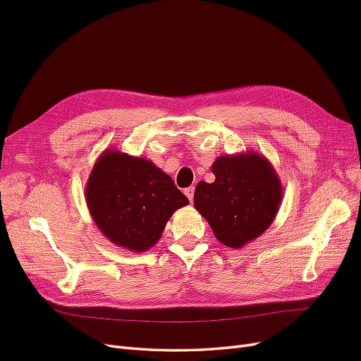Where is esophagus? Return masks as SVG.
<instances>
[{
	"instance_id": "1",
	"label": "esophagus",
	"mask_w": 361,
	"mask_h": 361,
	"mask_svg": "<svg viewBox=\"0 0 361 361\" xmlns=\"http://www.w3.org/2000/svg\"><path fill=\"white\" fill-rule=\"evenodd\" d=\"M185 195H187L188 200L192 202L194 199V187H190V188H185Z\"/></svg>"
}]
</instances>
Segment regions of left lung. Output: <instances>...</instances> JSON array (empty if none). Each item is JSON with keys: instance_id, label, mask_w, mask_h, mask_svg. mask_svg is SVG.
I'll list each match as a JSON object with an SVG mask.
<instances>
[{"instance_id": "1", "label": "left lung", "mask_w": 361, "mask_h": 361, "mask_svg": "<svg viewBox=\"0 0 361 361\" xmlns=\"http://www.w3.org/2000/svg\"><path fill=\"white\" fill-rule=\"evenodd\" d=\"M211 169L215 180L197 183L194 207L218 241L241 248L274 221L283 200L280 178L264 155L251 150L218 157Z\"/></svg>"}]
</instances>
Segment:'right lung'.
I'll use <instances>...</instances> for the list:
<instances>
[{
	"instance_id": "1",
	"label": "right lung",
	"mask_w": 361,
	"mask_h": 361,
	"mask_svg": "<svg viewBox=\"0 0 361 361\" xmlns=\"http://www.w3.org/2000/svg\"><path fill=\"white\" fill-rule=\"evenodd\" d=\"M85 202L108 241L135 253L154 247L170 216L190 203L154 162L114 149L102 152L94 162Z\"/></svg>"
}]
</instances>
